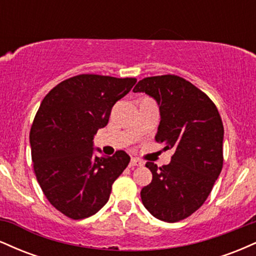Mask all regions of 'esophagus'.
Wrapping results in <instances>:
<instances>
[{
  "label": "esophagus",
  "mask_w": 256,
  "mask_h": 256,
  "mask_svg": "<svg viewBox=\"0 0 256 256\" xmlns=\"http://www.w3.org/2000/svg\"><path fill=\"white\" fill-rule=\"evenodd\" d=\"M144 165V162L140 160H138V158H131L130 161V167H134V166H143Z\"/></svg>",
  "instance_id": "esophagus-1"
}]
</instances>
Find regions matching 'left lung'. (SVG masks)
<instances>
[{
	"mask_svg": "<svg viewBox=\"0 0 256 256\" xmlns=\"http://www.w3.org/2000/svg\"><path fill=\"white\" fill-rule=\"evenodd\" d=\"M134 92L156 100L161 120L155 140L174 149L168 165L146 164L152 180L140 198L155 218L179 222L204 204L222 172L224 126L218 108L204 91L174 74L143 78Z\"/></svg>",
	"mask_w": 256,
	"mask_h": 256,
	"instance_id": "1",
	"label": "left lung"
}]
</instances>
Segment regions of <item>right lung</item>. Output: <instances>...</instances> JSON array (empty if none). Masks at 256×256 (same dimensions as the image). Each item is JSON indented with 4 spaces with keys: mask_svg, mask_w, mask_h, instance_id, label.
Masks as SVG:
<instances>
[{
    "mask_svg": "<svg viewBox=\"0 0 256 256\" xmlns=\"http://www.w3.org/2000/svg\"><path fill=\"white\" fill-rule=\"evenodd\" d=\"M136 78L79 74L52 88L38 108L30 131L34 171L46 200L68 218L98 213L112 185L130 162L124 150L94 155L92 140L108 124L113 106Z\"/></svg>",
    "mask_w": 256,
    "mask_h": 256,
    "instance_id": "right-lung-1",
    "label": "right lung"
}]
</instances>
